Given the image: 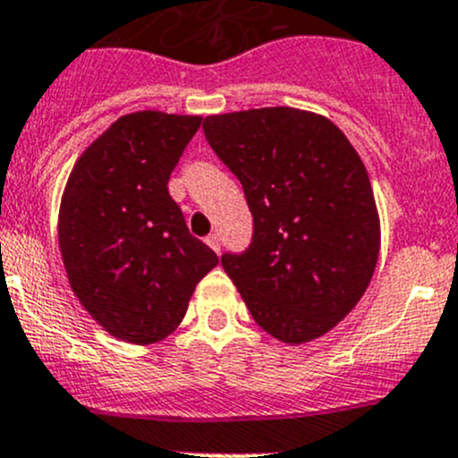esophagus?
<instances>
[{
	"instance_id": "1",
	"label": "esophagus",
	"mask_w": 458,
	"mask_h": 458,
	"mask_svg": "<svg viewBox=\"0 0 458 458\" xmlns=\"http://www.w3.org/2000/svg\"><path fill=\"white\" fill-rule=\"evenodd\" d=\"M206 243H208V246H210L212 250H215V252H219V250H221L219 234H208V237H206Z\"/></svg>"
}]
</instances>
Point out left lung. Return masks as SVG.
I'll return each instance as SVG.
<instances>
[{
    "instance_id": "8db88e82",
    "label": "left lung",
    "mask_w": 458,
    "mask_h": 458,
    "mask_svg": "<svg viewBox=\"0 0 458 458\" xmlns=\"http://www.w3.org/2000/svg\"><path fill=\"white\" fill-rule=\"evenodd\" d=\"M203 132L255 219L248 250L221 266L267 335L318 339L377 267L381 225L361 157L330 119L288 106L212 114Z\"/></svg>"
}]
</instances>
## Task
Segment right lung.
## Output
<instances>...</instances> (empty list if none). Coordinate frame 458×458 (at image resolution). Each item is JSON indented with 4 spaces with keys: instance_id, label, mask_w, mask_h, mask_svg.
Segmentation results:
<instances>
[{
    "instance_id": "obj_1",
    "label": "right lung",
    "mask_w": 458,
    "mask_h": 458,
    "mask_svg": "<svg viewBox=\"0 0 458 458\" xmlns=\"http://www.w3.org/2000/svg\"><path fill=\"white\" fill-rule=\"evenodd\" d=\"M197 114H123L77 159L59 206L72 293L108 335L148 345L173 335L219 257L188 233L170 173Z\"/></svg>"
}]
</instances>
